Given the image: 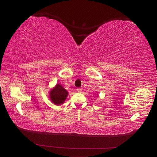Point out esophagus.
I'll return each instance as SVG.
<instances>
[{"label": "esophagus", "instance_id": "esophagus-1", "mask_svg": "<svg viewBox=\"0 0 157 157\" xmlns=\"http://www.w3.org/2000/svg\"><path fill=\"white\" fill-rule=\"evenodd\" d=\"M77 92H82V88H77Z\"/></svg>", "mask_w": 157, "mask_h": 157}]
</instances>
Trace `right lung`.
Listing matches in <instances>:
<instances>
[{
    "label": "right lung",
    "mask_w": 157,
    "mask_h": 157,
    "mask_svg": "<svg viewBox=\"0 0 157 157\" xmlns=\"http://www.w3.org/2000/svg\"><path fill=\"white\" fill-rule=\"evenodd\" d=\"M49 92V98L52 103L56 105H61L64 103L68 96V92L60 84H56Z\"/></svg>",
    "instance_id": "obj_1"
}]
</instances>
